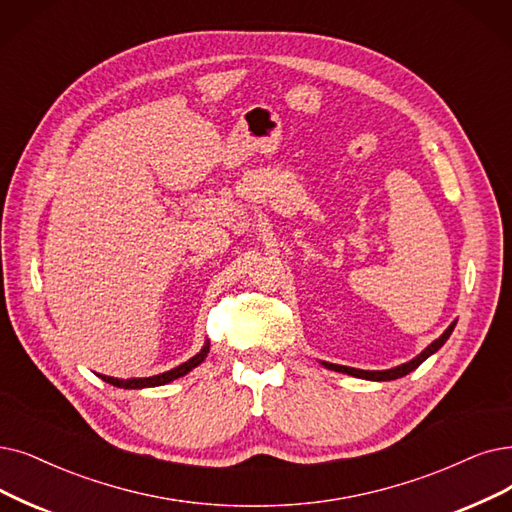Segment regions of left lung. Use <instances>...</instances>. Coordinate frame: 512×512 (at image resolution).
I'll return each mask as SVG.
<instances>
[{"mask_svg": "<svg viewBox=\"0 0 512 512\" xmlns=\"http://www.w3.org/2000/svg\"><path fill=\"white\" fill-rule=\"evenodd\" d=\"M454 327H456V321L447 327V330L435 340V342H431L426 346V349L416 357V359H412V361H407V363H403V365H397V367H391V370H382V372H370V370H355V367H346V365H336V363H325L323 361V365L327 367V370H334V372H342V374H349V376H355V378H365V380H378V382H386V380H397V378H401V376H405V374H410V372H414L416 367L424 361V359H428L431 357L433 353H437L441 346L445 344V340L449 338V334L454 332Z\"/></svg>", "mask_w": 512, "mask_h": 512, "instance_id": "obj_1", "label": "left lung"}]
</instances>
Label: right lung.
Listing matches in <instances>:
<instances>
[{"instance_id": "add662e5", "label": "right lung", "mask_w": 512, "mask_h": 512, "mask_svg": "<svg viewBox=\"0 0 512 512\" xmlns=\"http://www.w3.org/2000/svg\"><path fill=\"white\" fill-rule=\"evenodd\" d=\"M208 353H210V342L203 344V349H201L195 357H191V359L185 361V363H180L178 367H174V370L157 374V376H149V378H128V380H119V378H111V376H100V374H98V376H100L102 380H105V382H109V384H113V386H119V388L161 386V384H168V382H172V380H176V378H180V376L189 374V372L193 370V367H197L203 359L208 357Z\"/></svg>"}]
</instances>
